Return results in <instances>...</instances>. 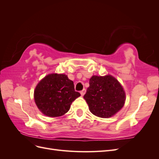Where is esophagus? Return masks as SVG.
<instances>
[{
    "label": "esophagus",
    "instance_id": "obj_1",
    "mask_svg": "<svg viewBox=\"0 0 159 159\" xmlns=\"http://www.w3.org/2000/svg\"><path fill=\"white\" fill-rule=\"evenodd\" d=\"M85 92H86V90H85V89H84L82 91H81L80 92V93H81V96H84V94L85 93Z\"/></svg>",
    "mask_w": 159,
    "mask_h": 159
}]
</instances>
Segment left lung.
Here are the masks:
<instances>
[{
  "instance_id": "obj_1",
  "label": "left lung",
  "mask_w": 159,
  "mask_h": 159,
  "mask_svg": "<svg viewBox=\"0 0 159 159\" xmlns=\"http://www.w3.org/2000/svg\"><path fill=\"white\" fill-rule=\"evenodd\" d=\"M84 98L91 113L101 118H109L124 106L126 95L119 81L107 74L91 76Z\"/></svg>"
}]
</instances>
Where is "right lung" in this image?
I'll return each instance as SVG.
<instances>
[{"mask_svg":"<svg viewBox=\"0 0 159 159\" xmlns=\"http://www.w3.org/2000/svg\"><path fill=\"white\" fill-rule=\"evenodd\" d=\"M80 96L73 81L64 74H49L36 86L34 99L37 107L46 116L60 117L68 111L74 101Z\"/></svg>","mask_w":159,"mask_h":159,"instance_id":"add662e5","label":"right lung"}]
</instances>
